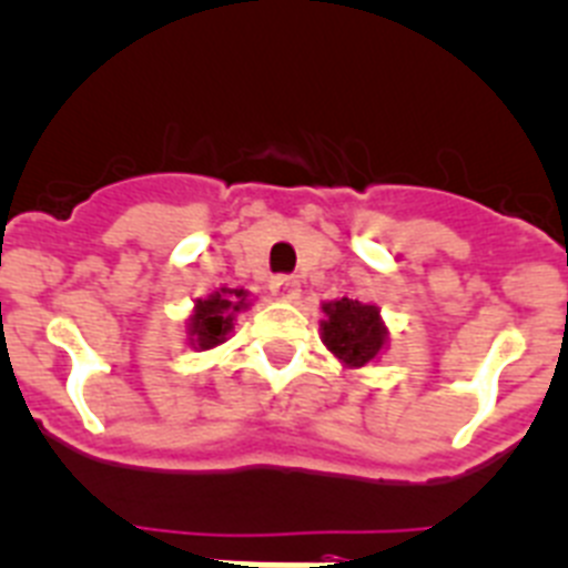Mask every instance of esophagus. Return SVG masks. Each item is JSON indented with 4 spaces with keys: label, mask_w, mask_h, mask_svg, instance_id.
<instances>
[{
    "label": "esophagus",
    "mask_w": 568,
    "mask_h": 568,
    "mask_svg": "<svg viewBox=\"0 0 568 568\" xmlns=\"http://www.w3.org/2000/svg\"><path fill=\"white\" fill-rule=\"evenodd\" d=\"M268 288H272L274 300H283V303H291L300 296V283L294 277H274Z\"/></svg>",
    "instance_id": "34e87169"
}]
</instances>
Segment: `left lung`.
<instances>
[{"label":"left lung","mask_w":568,"mask_h":568,"mask_svg":"<svg viewBox=\"0 0 568 568\" xmlns=\"http://www.w3.org/2000/svg\"><path fill=\"white\" fill-rule=\"evenodd\" d=\"M320 339L334 354V359L354 371L379 362L387 347V325L376 305L342 296L322 303Z\"/></svg>","instance_id":"1"}]
</instances>
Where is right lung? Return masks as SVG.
<instances>
[{
  "instance_id": "right-lung-1",
  "label": "right lung",
  "mask_w": 568,
  "mask_h": 568,
  "mask_svg": "<svg viewBox=\"0 0 568 568\" xmlns=\"http://www.w3.org/2000/svg\"><path fill=\"white\" fill-rule=\"evenodd\" d=\"M252 305L246 288H229L223 285L221 291H212L203 300H195V308L186 320L189 345L195 351H212L223 345L234 334V322L240 311Z\"/></svg>"
}]
</instances>
